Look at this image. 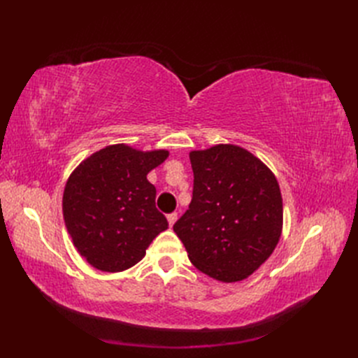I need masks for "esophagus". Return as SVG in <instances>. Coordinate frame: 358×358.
<instances>
[{"instance_id": "obj_1", "label": "esophagus", "mask_w": 358, "mask_h": 358, "mask_svg": "<svg viewBox=\"0 0 358 358\" xmlns=\"http://www.w3.org/2000/svg\"><path fill=\"white\" fill-rule=\"evenodd\" d=\"M167 220H169V224H170V227L176 222V220H178V212H173V213H169L167 215Z\"/></svg>"}]
</instances>
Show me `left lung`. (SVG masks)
Wrapping results in <instances>:
<instances>
[{
  "mask_svg": "<svg viewBox=\"0 0 358 358\" xmlns=\"http://www.w3.org/2000/svg\"><path fill=\"white\" fill-rule=\"evenodd\" d=\"M189 159L192 199L173 230L200 272L237 282L254 273L279 242L278 180L262 161L234 145L194 150Z\"/></svg>",
  "mask_w": 358,
  "mask_h": 358,
  "instance_id": "left-lung-1",
  "label": "left lung"
}]
</instances>
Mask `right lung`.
<instances>
[{
  "instance_id": "1",
  "label": "right lung",
  "mask_w": 358,
  "mask_h": 358,
  "mask_svg": "<svg viewBox=\"0 0 358 358\" xmlns=\"http://www.w3.org/2000/svg\"><path fill=\"white\" fill-rule=\"evenodd\" d=\"M167 150L140 152L107 146L85 159L67 182L62 212L74 246L91 266L121 272L143 258L169 222L155 206L157 189L146 176Z\"/></svg>"
}]
</instances>
